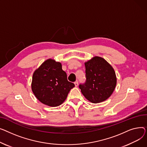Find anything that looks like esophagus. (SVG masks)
Returning <instances> with one entry per match:
<instances>
[{
    "label": "esophagus",
    "instance_id": "1",
    "mask_svg": "<svg viewBox=\"0 0 147 147\" xmlns=\"http://www.w3.org/2000/svg\"><path fill=\"white\" fill-rule=\"evenodd\" d=\"M74 84H75V87H77V86L78 85V81H75V82H74Z\"/></svg>",
    "mask_w": 147,
    "mask_h": 147
}]
</instances>
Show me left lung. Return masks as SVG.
I'll list each match as a JSON object with an SVG mask.
<instances>
[{"label": "left lung", "instance_id": "8db88e82", "mask_svg": "<svg viewBox=\"0 0 147 147\" xmlns=\"http://www.w3.org/2000/svg\"><path fill=\"white\" fill-rule=\"evenodd\" d=\"M85 66L86 82L79 86L82 94L92 103L106 100L113 92L117 83L113 67L99 56L85 62Z\"/></svg>", "mask_w": 147, "mask_h": 147}]
</instances>
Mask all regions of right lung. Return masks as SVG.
I'll use <instances>...</instances> for the list:
<instances>
[{"instance_id":"1","label":"right lung","mask_w":147,"mask_h":147,"mask_svg":"<svg viewBox=\"0 0 147 147\" xmlns=\"http://www.w3.org/2000/svg\"><path fill=\"white\" fill-rule=\"evenodd\" d=\"M74 87V83L67 81L61 63L52 59L45 60L32 75L31 89L34 96L50 107L62 105Z\"/></svg>"}]
</instances>
